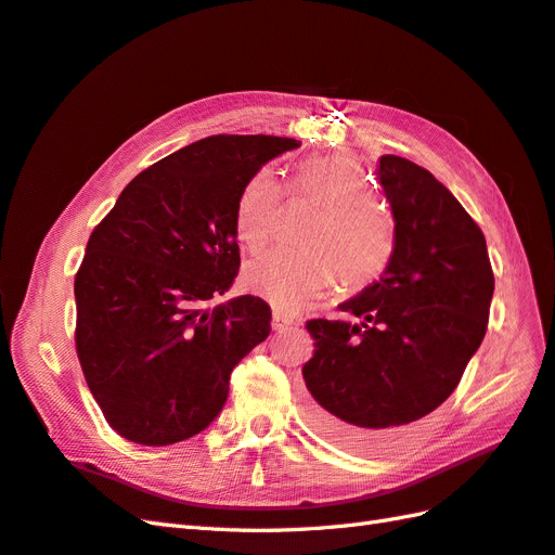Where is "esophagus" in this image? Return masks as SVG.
Instances as JSON below:
<instances>
[{
	"label": "esophagus",
	"instance_id": "1",
	"mask_svg": "<svg viewBox=\"0 0 555 555\" xmlns=\"http://www.w3.org/2000/svg\"><path fill=\"white\" fill-rule=\"evenodd\" d=\"M296 324H298V320L294 318V314L280 312V310H275V312H273V328H275V332H284V328L296 326Z\"/></svg>",
	"mask_w": 555,
	"mask_h": 555
}]
</instances>
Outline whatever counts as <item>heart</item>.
<instances>
[{
    "mask_svg": "<svg viewBox=\"0 0 555 555\" xmlns=\"http://www.w3.org/2000/svg\"><path fill=\"white\" fill-rule=\"evenodd\" d=\"M296 189L326 212L308 235L314 249H271L245 266L247 289L280 310H296L332 287L336 278L359 287L383 273L395 247V229L378 205L359 163L332 156L298 166ZM282 198L280 179L261 168L241 193L235 209L237 241L257 251L271 241Z\"/></svg>",
    "mask_w": 555,
    "mask_h": 555,
    "instance_id": "obj_1",
    "label": "heart"
}]
</instances>
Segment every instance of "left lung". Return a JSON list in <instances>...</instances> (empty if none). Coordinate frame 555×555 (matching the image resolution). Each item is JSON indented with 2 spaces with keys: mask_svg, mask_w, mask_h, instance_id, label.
I'll use <instances>...</instances> for the list:
<instances>
[{
  "mask_svg": "<svg viewBox=\"0 0 555 555\" xmlns=\"http://www.w3.org/2000/svg\"><path fill=\"white\" fill-rule=\"evenodd\" d=\"M378 182L395 247L380 280L310 320V421L348 451L395 448L453 395L486 336L495 278L481 229L429 170L385 154Z\"/></svg>",
  "mask_w": 555,
  "mask_h": 555,
  "instance_id": "8db88e82",
  "label": "left lung"
}]
</instances>
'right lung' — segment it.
<instances>
[{"label": "right lung", "mask_w": 555, "mask_h": 555, "mask_svg": "<svg viewBox=\"0 0 555 555\" xmlns=\"http://www.w3.org/2000/svg\"><path fill=\"white\" fill-rule=\"evenodd\" d=\"M301 146L212 134L154 163L100 221L74 280L77 352L104 421L170 446L209 427L231 371L271 334L259 296H223L241 268L235 209L249 179Z\"/></svg>", "instance_id": "right-lung-1"}]
</instances>
